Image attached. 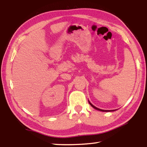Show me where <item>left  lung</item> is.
<instances>
[{"mask_svg":"<svg viewBox=\"0 0 147 147\" xmlns=\"http://www.w3.org/2000/svg\"><path fill=\"white\" fill-rule=\"evenodd\" d=\"M89 103L90 104V105H91L92 107H93V108H94V109H97V110L102 111H107V110H103V109H99V108H96V107H95L94 106H93V104H91L89 101Z\"/></svg>","mask_w":147,"mask_h":147,"instance_id":"8db88e82","label":"left lung"}]
</instances>
